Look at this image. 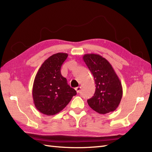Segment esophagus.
Masks as SVG:
<instances>
[{
	"label": "esophagus",
	"instance_id": "34e87169",
	"mask_svg": "<svg viewBox=\"0 0 152 152\" xmlns=\"http://www.w3.org/2000/svg\"><path fill=\"white\" fill-rule=\"evenodd\" d=\"M80 88H81V87H80V86H79V87H77V88H75V90H76V91H77V93L80 92Z\"/></svg>",
	"mask_w": 152,
	"mask_h": 152
}]
</instances>
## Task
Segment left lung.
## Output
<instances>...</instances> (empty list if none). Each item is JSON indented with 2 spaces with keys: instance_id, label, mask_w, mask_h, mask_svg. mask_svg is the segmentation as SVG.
<instances>
[{
  "instance_id": "left-lung-1",
  "label": "left lung",
  "mask_w": 152,
  "mask_h": 152,
  "mask_svg": "<svg viewBox=\"0 0 152 152\" xmlns=\"http://www.w3.org/2000/svg\"><path fill=\"white\" fill-rule=\"evenodd\" d=\"M83 60L96 84L95 94L88 100V105L99 114L113 112L120 104L123 95L121 83L115 71L107 60L98 54H85Z\"/></svg>"
}]
</instances>
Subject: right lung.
<instances>
[{"label":"right lung","mask_w":152,"mask_h":152,"mask_svg":"<svg viewBox=\"0 0 152 152\" xmlns=\"http://www.w3.org/2000/svg\"><path fill=\"white\" fill-rule=\"evenodd\" d=\"M68 54L57 53L44 61L36 73L32 87L36 108L47 116H53L66 107L77 92L62 76L61 68Z\"/></svg>","instance_id":"right-lung-1"}]
</instances>
